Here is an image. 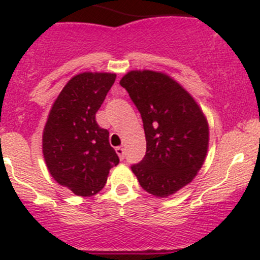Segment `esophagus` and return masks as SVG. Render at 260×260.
<instances>
[{"label":"esophagus","mask_w":260,"mask_h":260,"mask_svg":"<svg viewBox=\"0 0 260 260\" xmlns=\"http://www.w3.org/2000/svg\"><path fill=\"white\" fill-rule=\"evenodd\" d=\"M115 152H117V154L119 156L120 159L124 158V148H123V147H117V148H115Z\"/></svg>","instance_id":"34e87169"}]
</instances>
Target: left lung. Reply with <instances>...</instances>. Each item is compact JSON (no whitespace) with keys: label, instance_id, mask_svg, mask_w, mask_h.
I'll use <instances>...</instances> for the list:
<instances>
[{"label":"left lung","instance_id":"obj_1","mask_svg":"<svg viewBox=\"0 0 260 260\" xmlns=\"http://www.w3.org/2000/svg\"><path fill=\"white\" fill-rule=\"evenodd\" d=\"M119 84L140 111L146 135V154L132 166L133 174L151 195H174L203 167L208 119L191 94L165 73L132 70Z\"/></svg>","mask_w":260,"mask_h":260}]
</instances>
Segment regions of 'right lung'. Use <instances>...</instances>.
<instances>
[{
	"instance_id": "1",
	"label": "right lung",
	"mask_w": 260,
	"mask_h": 260,
	"mask_svg": "<svg viewBox=\"0 0 260 260\" xmlns=\"http://www.w3.org/2000/svg\"><path fill=\"white\" fill-rule=\"evenodd\" d=\"M112 73L85 72L65 84L50 109L43 132V153L52 179L78 196L102 190L109 170L119 164L109 132L95 114L113 85Z\"/></svg>"
}]
</instances>
